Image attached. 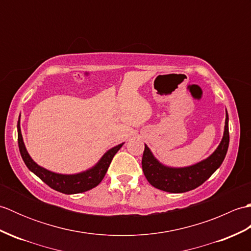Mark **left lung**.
Masks as SVG:
<instances>
[{"mask_svg":"<svg viewBox=\"0 0 251 251\" xmlns=\"http://www.w3.org/2000/svg\"><path fill=\"white\" fill-rule=\"evenodd\" d=\"M230 135H228V115L226 112L225 135L217 150L211 155L199 164L185 168H169L154 158L147 146L142 155V170L151 185L169 193H183L196 189L221 166L225 159Z\"/></svg>","mask_w":251,"mask_h":251,"instance_id":"1","label":"left lung"}]
</instances>
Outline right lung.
Here are the masks:
<instances>
[{"label":"right lung","mask_w":251,"mask_h":251,"mask_svg":"<svg viewBox=\"0 0 251 251\" xmlns=\"http://www.w3.org/2000/svg\"><path fill=\"white\" fill-rule=\"evenodd\" d=\"M17 129H18L19 151L21 154V157H23L25 164L26 165V167H28L32 173L35 174L37 177L43 181V182H45L47 185L50 186L51 189H54L58 192H61V193H65V194L82 193V192H86L90 189L95 188V186H97L105 176L106 170H108L112 159H113L116 152L119 151L123 146L122 143V145L112 148L111 150H109L104 154L102 158L100 159L99 163L96 165L95 167L87 170V172L76 174V175H59V174L51 173L50 170H46L45 168L39 166V165L32 161V158L30 157L28 152L25 150L23 136H21L19 121H18Z\"/></svg>","instance_id":"right-lung-1"}]
</instances>
